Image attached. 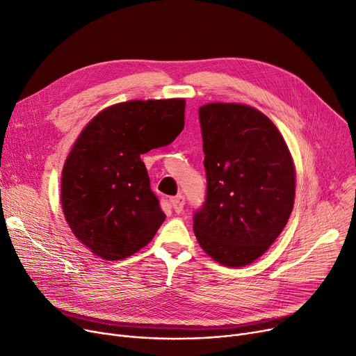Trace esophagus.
Instances as JSON below:
<instances>
[{
  "mask_svg": "<svg viewBox=\"0 0 356 356\" xmlns=\"http://www.w3.org/2000/svg\"><path fill=\"white\" fill-rule=\"evenodd\" d=\"M170 202H172V207H173L175 212L176 213H181L183 207H184V197H183V195H177V196L172 197Z\"/></svg>",
  "mask_w": 356,
  "mask_h": 356,
  "instance_id": "34e87169",
  "label": "esophagus"
}]
</instances>
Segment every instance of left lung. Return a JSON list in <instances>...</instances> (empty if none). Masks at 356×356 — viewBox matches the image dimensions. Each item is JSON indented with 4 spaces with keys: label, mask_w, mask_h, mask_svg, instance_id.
<instances>
[{
    "label": "left lung",
    "mask_w": 356,
    "mask_h": 356,
    "mask_svg": "<svg viewBox=\"0 0 356 356\" xmlns=\"http://www.w3.org/2000/svg\"><path fill=\"white\" fill-rule=\"evenodd\" d=\"M207 202L195 215L200 248L225 267H245L271 247L293 211L296 167L274 122L245 104L199 108Z\"/></svg>",
    "instance_id": "1"
}]
</instances>
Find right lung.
Instances as JSON below:
<instances>
[{
  "label": "right lung",
  "mask_w": 356,
  "mask_h": 356,
  "mask_svg": "<svg viewBox=\"0 0 356 356\" xmlns=\"http://www.w3.org/2000/svg\"><path fill=\"white\" fill-rule=\"evenodd\" d=\"M183 98L106 106L81 131L62 170L60 202L73 235L93 255L120 261L138 252L164 222L141 154L175 141Z\"/></svg>",
  "instance_id": "obj_1"
}]
</instances>
